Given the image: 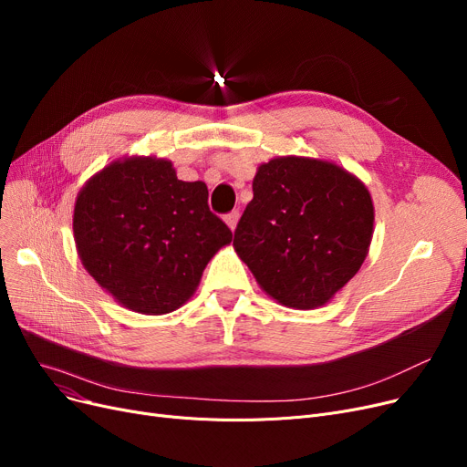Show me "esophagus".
Here are the masks:
<instances>
[{"label":"esophagus","instance_id":"1","mask_svg":"<svg viewBox=\"0 0 467 467\" xmlns=\"http://www.w3.org/2000/svg\"><path fill=\"white\" fill-rule=\"evenodd\" d=\"M238 219H240V212H238V210H233L231 213H227V215H225V223L231 227V231H234V229H236V225H238Z\"/></svg>","mask_w":467,"mask_h":467}]
</instances>
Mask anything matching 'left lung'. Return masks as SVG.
Masks as SVG:
<instances>
[{"label":"left lung","instance_id":"1","mask_svg":"<svg viewBox=\"0 0 467 467\" xmlns=\"http://www.w3.org/2000/svg\"><path fill=\"white\" fill-rule=\"evenodd\" d=\"M373 221L371 194L350 171L320 159L278 157L257 168L233 246L266 296L310 310L356 276Z\"/></svg>","mask_w":467,"mask_h":467}]
</instances>
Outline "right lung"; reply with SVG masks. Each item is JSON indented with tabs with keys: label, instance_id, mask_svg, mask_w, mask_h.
<instances>
[{
	"label": "right lung",
	"instance_id": "obj_1",
	"mask_svg": "<svg viewBox=\"0 0 467 467\" xmlns=\"http://www.w3.org/2000/svg\"><path fill=\"white\" fill-rule=\"evenodd\" d=\"M73 238L87 273L134 312L168 314L199 287L233 240L208 208L204 182H182L166 159L113 161L79 191Z\"/></svg>",
	"mask_w": 467,
	"mask_h": 467
}]
</instances>
